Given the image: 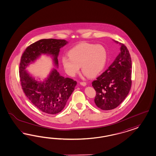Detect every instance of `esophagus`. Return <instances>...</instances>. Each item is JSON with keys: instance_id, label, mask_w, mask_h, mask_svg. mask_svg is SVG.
<instances>
[{"instance_id": "34e87169", "label": "esophagus", "mask_w": 156, "mask_h": 156, "mask_svg": "<svg viewBox=\"0 0 156 156\" xmlns=\"http://www.w3.org/2000/svg\"><path fill=\"white\" fill-rule=\"evenodd\" d=\"M80 85H82V86H86V82H80Z\"/></svg>"}]
</instances>
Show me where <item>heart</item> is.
Segmentation results:
<instances>
[{
	"label": "heart",
	"instance_id": "1",
	"mask_svg": "<svg viewBox=\"0 0 156 156\" xmlns=\"http://www.w3.org/2000/svg\"><path fill=\"white\" fill-rule=\"evenodd\" d=\"M68 55L69 56L62 57V63L65 72L70 76H74L80 72L81 66L86 76L95 77L102 71L107 58L105 46L87 42L74 46Z\"/></svg>",
	"mask_w": 156,
	"mask_h": 156
}]
</instances>
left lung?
Masks as SVG:
<instances>
[{
  "label": "left lung",
  "instance_id": "1",
  "mask_svg": "<svg viewBox=\"0 0 156 156\" xmlns=\"http://www.w3.org/2000/svg\"><path fill=\"white\" fill-rule=\"evenodd\" d=\"M114 41L120 45L119 54L105 72L92 83L97 93L95 103L103 110L117 107L129 94L132 84V61L129 51L124 44Z\"/></svg>",
  "mask_w": 156,
  "mask_h": 156
}]
</instances>
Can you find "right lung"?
I'll return each instance as SVG.
<instances>
[{"label":"right lung","instance_id":"1","mask_svg":"<svg viewBox=\"0 0 156 156\" xmlns=\"http://www.w3.org/2000/svg\"><path fill=\"white\" fill-rule=\"evenodd\" d=\"M67 43L65 40L42 39L28 46L21 56L19 73L22 89L32 104L46 114H57L63 110L77 83L61 76L55 68L43 81L32 76L26 69L42 55L50 56L58 68L59 49Z\"/></svg>","mask_w":156,"mask_h":156}]
</instances>
